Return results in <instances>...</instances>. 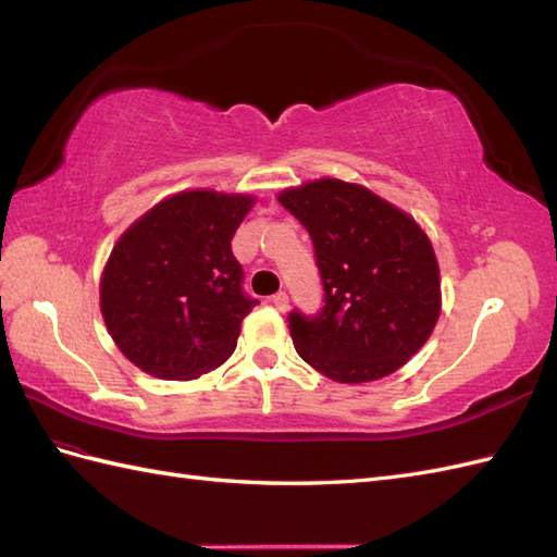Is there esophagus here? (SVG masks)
Wrapping results in <instances>:
<instances>
[{
  "instance_id": "obj_1",
  "label": "esophagus",
  "mask_w": 557,
  "mask_h": 557,
  "mask_svg": "<svg viewBox=\"0 0 557 557\" xmlns=\"http://www.w3.org/2000/svg\"><path fill=\"white\" fill-rule=\"evenodd\" d=\"M272 305H274L278 311H285V309H288V295H285L283 290L276 293V295L272 297Z\"/></svg>"
}]
</instances>
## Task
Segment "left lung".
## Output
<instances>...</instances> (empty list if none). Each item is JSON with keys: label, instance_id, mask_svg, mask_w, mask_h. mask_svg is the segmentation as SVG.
I'll use <instances>...</instances> for the list:
<instances>
[{"label": "left lung", "instance_id": "left-lung-1", "mask_svg": "<svg viewBox=\"0 0 557 557\" xmlns=\"http://www.w3.org/2000/svg\"><path fill=\"white\" fill-rule=\"evenodd\" d=\"M307 227L325 290L318 315L293 311L299 358L339 383L397 372L442 313L434 248L409 213L364 185L318 178L278 195Z\"/></svg>", "mask_w": 557, "mask_h": 557}]
</instances>
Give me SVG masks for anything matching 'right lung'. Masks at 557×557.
<instances>
[{"label":"right lung","mask_w":557,"mask_h":557,"mask_svg":"<svg viewBox=\"0 0 557 557\" xmlns=\"http://www.w3.org/2000/svg\"><path fill=\"white\" fill-rule=\"evenodd\" d=\"M256 197L185 190L162 199L115 242L99 309L123 356L141 372L190 381L237 348L246 297L232 237Z\"/></svg>","instance_id":"1"}]
</instances>
